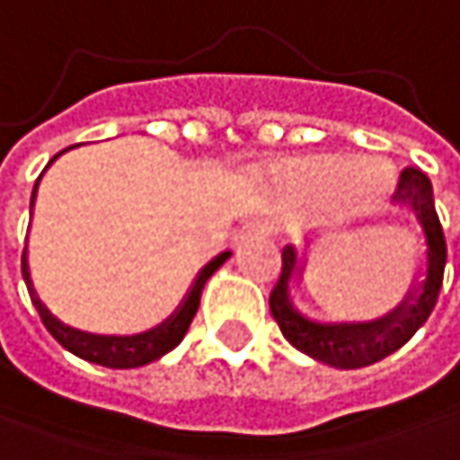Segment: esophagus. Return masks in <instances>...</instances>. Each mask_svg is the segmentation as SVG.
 I'll return each instance as SVG.
<instances>
[{"label":"esophagus","mask_w":460,"mask_h":460,"mask_svg":"<svg viewBox=\"0 0 460 460\" xmlns=\"http://www.w3.org/2000/svg\"><path fill=\"white\" fill-rule=\"evenodd\" d=\"M268 233H270V227H268L265 222H249V225H243V227L235 233L233 243H238V241H243V238H252V235H268Z\"/></svg>","instance_id":"obj_1"}]
</instances>
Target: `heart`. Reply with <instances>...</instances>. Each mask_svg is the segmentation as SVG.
<instances>
[{"label":"heart","mask_w":460,"mask_h":460,"mask_svg":"<svg viewBox=\"0 0 460 460\" xmlns=\"http://www.w3.org/2000/svg\"><path fill=\"white\" fill-rule=\"evenodd\" d=\"M301 184L320 190V192H336L347 190L349 200L358 206H376L387 190H390V173L374 162H358L349 156H320L312 159L298 170Z\"/></svg>","instance_id":"obj_1"}]
</instances>
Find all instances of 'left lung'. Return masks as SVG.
Here are the masks:
<instances>
[{
  "label": "left lung",
  "mask_w": 460,
  "mask_h": 460,
  "mask_svg": "<svg viewBox=\"0 0 460 460\" xmlns=\"http://www.w3.org/2000/svg\"><path fill=\"white\" fill-rule=\"evenodd\" d=\"M393 206L410 214L418 235V268L401 298L390 312L371 320H317L298 309L296 287L306 273V249L287 243L281 252V276L270 293V314L281 328V336L298 352L333 366V368H363L395 349L404 347L429 320L437 306L445 273V235L434 208V190L423 170L407 167L401 173ZM407 222V225H410Z\"/></svg>",
  "instance_id": "left-lung-1"
}]
</instances>
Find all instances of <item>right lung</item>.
<instances>
[{"label": "right lung", "mask_w": 460, "mask_h": 460, "mask_svg": "<svg viewBox=\"0 0 460 460\" xmlns=\"http://www.w3.org/2000/svg\"><path fill=\"white\" fill-rule=\"evenodd\" d=\"M73 148V146H70ZM65 148V151H70ZM65 151L56 154L48 167L59 159ZM45 167V170H48ZM42 179V176H40ZM40 179L34 181V190H31V203L29 208L34 211V200H37V187H40ZM230 260V252H219L217 257H211L195 276V281L190 284L187 296L181 298V304L176 306V312L170 314L167 320H162L159 325L143 331V333H92V331H81L75 325H67L56 317L45 301L40 298L37 287L31 281V270H29V252L23 249L21 254V273H23V281H26V290H29V298L42 320V325L50 331V336L59 341L67 352L89 360V363H97V366H105V368H137V366H146V363H154L159 360L162 355H167L170 349H176L181 344V339L187 336L190 325H192V317L198 314V306H200V296H203V287L206 281Z\"/></svg>", "instance_id": "add662e5"}]
</instances>
